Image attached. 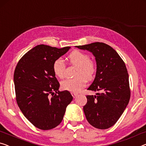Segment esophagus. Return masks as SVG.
I'll return each instance as SVG.
<instances>
[{"instance_id":"obj_1","label":"esophagus","mask_w":146,"mask_h":146,"mask_svg":"<svg viewBox=\"0 0 146 146\" xmlns=\"http://www.w3.org/2000/svg\"><path fill=\"white\" fill-rule=\"evenodd\" d=\"M71 94H72V96H73V98L77 97V95H78V94H77V93H75V92H72V93H71Z\"/></svg>"}]
</instances>
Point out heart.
Masks as SVG:
<instances>
[{
	"label": "heart",
	"instance_id": "heart-1",
	"mask_svg": "<svg viewBox=\"0 0 146 146\" xmlns=\"http://www.w3.org/2000/svg\"><path fill=\"white\" fill-rule=\"evenodd\" d=\"M68 59L70 64L78 67L75 79H67L61 83L64 90L71 92H79L86 85V80H91L94 77L96 67L90 56L78 50H75L69 54ZM53 71L58 78L64 77L66 66L62 58H58L53 63Z\"/></svg>",
	"mask_w": 146,
	"mask_h": 146
}]
</instances>
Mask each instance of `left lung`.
Here are the masks:
<instances>
[{
  "mask_svg": "<svg viewBox=\"0 0 146 146\" xmlns=\"http://www.w3.org/2000/svg\"><path fill=\"white\" fill-rule=\"evenodd\" d=\"M95 57L96 73L88 90L100 91L86 96L83 111L87 121L99 129L113 126L127 108L130 97L129 74L125 62L110 46L103 42L76 46Z\"/></svg>",
  "mask_w": 146,
  "mask_h": 146,
  "instance_id": "1",
  "label": "left lung"
}]
</instances>
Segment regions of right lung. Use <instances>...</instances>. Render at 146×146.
<instances>
[{
    "instance_id": "add662e5",
    "label": "right lung",
    "mask_w": 146,
    "mask_h": 146,
    "mask_svg": "<svg viewBox=\"0 0 146 146\" xmlns=\"http://www.w3.org/2000/svg\"><path fill=\"white\" fill-rule=\"evenodd\" d=\"M70 48L37 45L19 60L15 69L17 105L26 118L39 129L50 130L59 125L67 106L73 100L69 91L58 90L60 83L52 67L54 61Z\"/></svg>"
}]
</instances>
